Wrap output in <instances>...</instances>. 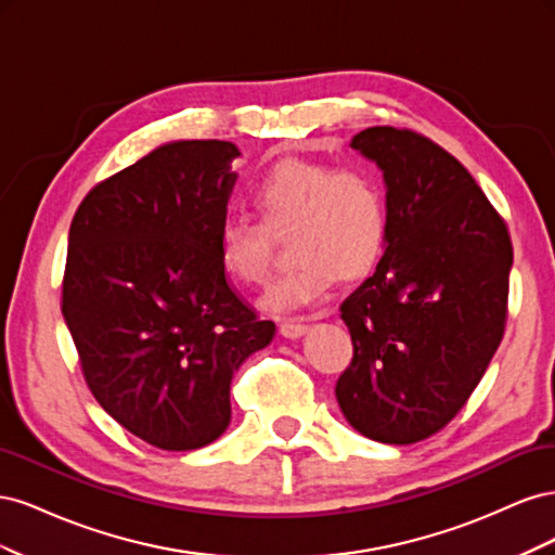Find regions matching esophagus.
I'll use <instances>...</instances> for the list:
<instances>
[{"label":"esophagus","instance_id":"obj_1","mask_svg":"<svg viewBox=\"0 0 555 555\" xmlns=\"http://www.w3.org/2000/svg\"><path fill=\"white\" fill-rule=\"evenodd\" d=\"M306 331H308V326L296 322V319H284V322L280 324V333L284 335V338H289V340L300 338V335H304Z\"/></svg>","mask_w":555,"mask_h":555}]
</instances>
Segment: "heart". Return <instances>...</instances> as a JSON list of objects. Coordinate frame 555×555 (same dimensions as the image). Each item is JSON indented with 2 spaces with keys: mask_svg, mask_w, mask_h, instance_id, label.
<instances>
[{
  "mask_svg": "<svg viewBox=\"0 0 555 555\" xmlns=\"http://www.w3.org/2000/svg\"><path fill=\"white\" fill-rule=\"evenodd\" d=\"M263 225L233 215L220 227V261L243 284H263L271 273V236L292 227L296 263L263 296V306L292 312L314 306L343 278H361L389 241V198L375 173L361 166L282 159L249 188Z\"/></svg>",
  "mask_w": 555,
  "mask_h": 555,
  "instance_id": "heart-1",
  "label": "heart"
}]
</instances>
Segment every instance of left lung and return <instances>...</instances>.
Segmentation results:
<instances>
[{"instance_id": "8db88e82", "label": "left lung", "mask_w": 555, "mask_h": 555, "mask_svg": "<svg viewBox=\"0 0 555 555\" xmlns=\"http://www.w3.org/2000/svg\"><path fill=\"white\" fill-rule=\"evenodd\" d=\"M389 241L340 317L354 357L335 384L347 422L384 444L430 438L461 412L507 322L509 231L465 166L422 133L367 127Z\"/></svg>"}]
</instances>
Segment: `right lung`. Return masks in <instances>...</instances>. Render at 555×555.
I'll list each match as a JSON object with an SVG mask.
<instances>
[{"label": "right lung", "instance_id": "add662e5", "mask_svg": "<svg viewBox=\"0 0 555 555\" xmlns=\"http://www.w3.org/2000/svg\"><path fill=\"white\" fill-rule=\"evenodd\" d=\"M236 157L229 141L166 143L92 188L69 229L62 314L82 377L117 424L166 451L220 438L233 373L275 335L220 261Z\"/></svg>", "mask_w": 555, "mask_h": 555}]
</instances>
